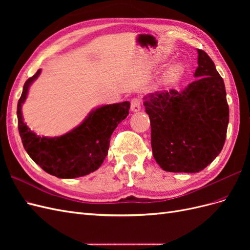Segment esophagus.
I'll use <instances>...</instances> for the list:
<instances>
[{
  "instance_id": "esophagus-1",
  "label": "esophagus",
  "mask_w": 250,
  "mask_h": 250,
  "mask_svg": "<svg viewBox=\"0 0 250 250\" xmlns=\"http://www.w3.org/2000/svg\"><path fill=\"white\" fill-rule=\"evenodd\" d=\"M130 109L133 112H138V111L141 110V101H140V99H138V98H134V99L131 100Z\"/></svg>"
}]
</instances>
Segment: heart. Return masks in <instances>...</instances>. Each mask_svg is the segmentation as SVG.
<instances>
[{
  "label": "heart",
  "mask_w": 250,
  "mask_h": 250,
  "mask_svg": "<svg viewBox=\"0 0 250 250\" xmlns=\"http://www.w3.org/2000/svg\"><path fill=\"white\" fill-rule=\"evenodd\" d=\"M184 67L183 64L179 62L173 63L171 66L168 67V70L166 71L164 77H163V84L165 85H170L172 83L176 82L178 78L181 76L183 74Z\"/></svg>",
  "instance_id": "b5f03b06"
}]
</instances>
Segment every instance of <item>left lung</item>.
Returning <instances> with one entry per match:
<instances>
[{
    "mask_svg": "<svg viewBox=\"0 0 250 250\" xmlns=\"http://www.w3.org/2000/svg\"><path fill=\"white\" fill-rule=\"evenodd\" d=\"M197 78L184 90L150 93L144 106L156 163L168 172L196 173L221 152L229 120L225 85L213 60L197 50Z\"/></svg>",
    "mask_w": 250,
    "mask_h": 250,
    "instance_id": "obj_1",
    "label": "left lung"
}]
</instances>
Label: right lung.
Wrapping results in <instances>:
<instances>
[{"label": "right lung", "instance_id": "obj_1", "mask_svg": "<svg viewBox=\"0 0 250 250\" xmlns=\"http://www.w3.org/2000/svg\"><path fill=\"white\" fill-rule=\"evenodd\" d=\"M42 69L29 78L18 103L19 132L22 146L40 167L58 178H76L100 168L108 153L110 137L120 122L128 116V101L102 105L90 111L82 122L60 137L37 135L24 122L21 106L29 87L39 78Z\"/></svg>", "mask_w": 250, "mask_h": 250}]
</instances>
